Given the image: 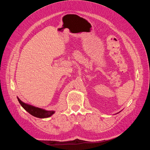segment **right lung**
Segmentation results:
<instances>
[{
    "label": "right lung",
    "mask_w": 150,
    "mask_h": 150,
    "mask_svg": "<svg viewBox=\"0 0 150 150\" xmlns=\"http://www.w3.org/2000/svg\"><path fill=\"white\" fill-rule=\"evenodd\" d=\"M18 100L21 106L30 115H33L34 117L38 118H47L50 117L54 113V111L50 110L47 111L45 109H42L38 108H36L35 106L26 104L21 101L18 97H17Z\"/></svg>",
    "instance_id": "1"
}]
</instances>
